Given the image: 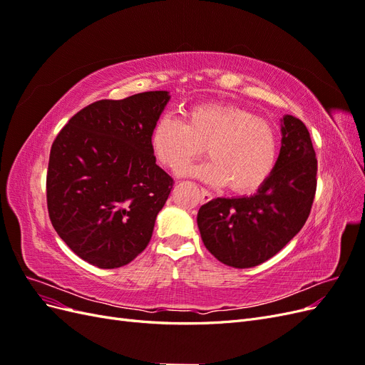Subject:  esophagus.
I'll return each mask as SVG.
<instances>
[{"instance_id": "obj_1", "label": "esophagus", "mask_w": 365, "mask_h": 365, "mask_svg": "<svg viewBox=\"0 0 365 365\" xmlns=\"http://www.w3.org/2000/svg\"><path fill=\"white\" fill-rule=\"evenodd\" d=\"M201 195V202H208V201H212V193H210L208 190H205V189H201V192H200Z\"/></svg>"}]
</instances>
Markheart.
I'll return each instance as SVG.
<instances>
[{
    "label": "heart",
    "instance_id": "obj_1",
    "mask_svg": "<svg viewBox=\"0 0 365 365\" xmlns=\"http://www.w3.org/2000/svg\"><path fill=\"white\" fill-rule=\"evenodd\" d=\"M150 146L172 170L187 168L205 148L208 163L185 173L230 192L250 195L269 180L280 152L279 130L256 113L231 103H201L185 113V123L163 117L153 126Z\"/></svg>",
    "mask_w": 365,
    "mask_h": 365
}]
</instances>
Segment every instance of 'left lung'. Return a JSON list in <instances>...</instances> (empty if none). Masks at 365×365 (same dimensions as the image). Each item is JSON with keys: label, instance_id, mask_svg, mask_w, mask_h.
Here are the masks:
<instances>
[{"label": "left lung", "instance_id": "left-lung-1", "mask_svg": "<svg viewBox=\"0 0 365 365\" xmlns=\"http://www.w3.org/2000/svg\"><path fill=\"white\" fill-rule=\"evenodd\" d=\"M315 190L317 158L311 135L302 120L284 115L277 165L257 193L215 197L197 212L205 248L228 267H257L303 228Z\"/></svg>", "mask_w": 365, "mask_h": 365}]
</instances>
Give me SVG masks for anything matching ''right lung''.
I'll return each instance as SVG.
<instances>
[{
  "label": "right lung",
  "mask_w": 365,
  "mask_h": 365,
  "mask_svg": "<svg viewBox=\"0 0 365 365\" xmlns=\"http://www.w3.org/2000/svg\"><path fill=\"white\" fill-rule=\"evenodd\" d=\"M168 91L98 101L73 115L54 138L47 207L59 237L102 269L145 251L173 187L153 155L150 135Z\"/></svg>",
  "instance_id": "obj_1"
}]
</instances>
